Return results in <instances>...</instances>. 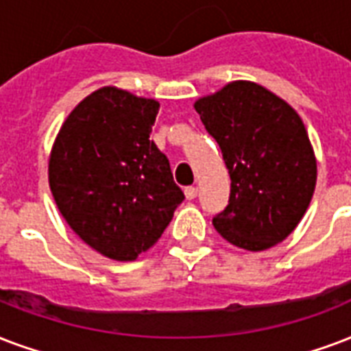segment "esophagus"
Listing matches in <instances>:
<instances>
[{"mask_svg": "<svg viewBox=\"0 0 351 351\" xmlns=\"http://www.w3.org/2000/svg\"><path fill=\"white\" fill-rule=\"evenodd\" d=\"M184 193H186V199L187 200H193L195 197H197V187H195V186H187L186 189H184Z\"/></svg>", "mask_w": 351, "mask_h": 351, "instance_id": "obj_1", "label": "esophagus"}]
</instances>
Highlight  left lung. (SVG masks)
Segmentation results:
<instances>
[{"mask_svg":"<svg viewBox=\"0 0 351 351\" xmlns=\"http://www.w3.org/2000/svg\"><path fill=\"white\" fill-rule=\"evenodd\" d=\"M223 152L228 206L213 217L224 239L245 250L282 243L304 217L317 162L300 116L259 84L235 80L195 103Z\"/></svg>","mask_w":351,"mask_h":351,"instance_id":"left-lung-1","label":"left lung"}]
</instances>
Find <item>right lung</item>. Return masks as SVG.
<instances>
[{"label":"right lung","mask_w":351,"mask_h":351,"mask_svg":"<svg viewBox=\"0 0 351 351\" xmlns=\"http://www.w3.org/2000/svg\"><path fill=\"white\" fill-rule=\"evenodd\" d=\"M160 104L117 88L88 95L64 121L49 160L58 210L86 245L132 261L160 239L184 193L151 132Z\"/></svg>","instance_id":"right-lung-1"}]
</instances>
